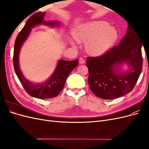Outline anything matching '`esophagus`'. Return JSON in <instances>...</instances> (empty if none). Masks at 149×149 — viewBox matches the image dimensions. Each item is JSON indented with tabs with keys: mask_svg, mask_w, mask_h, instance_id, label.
Here are the masks:
<instances>
[{
	"mask_svg": "<svg viewBox=\"0 0 149 149\" xmlns=\"http://www.w3.org/2000/svg\"><path fill=\"white\" fill-rule=\"evenodd\" d=\"M79 63L80 64H83L85 63V60L83 59V58H79Z\"/></svg>",
	"mask_w": 149,
	"mask_h": 149,
	"instance_id": "obj_1",
	"label": "esophagus"
}]
</instances>
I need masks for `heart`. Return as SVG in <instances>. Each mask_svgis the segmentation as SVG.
Masks as SVG:
<instances>
[{
    "mask_svg": "<svg viewBox=\"0 0 149 149\" xmlns=\"http://www.w3.org/2000/svg\"><path fill=\"white\" fill-rule=\"evenodd\" d=\"M74 38L79 42H86L87 52L93 55L106 53L118 39L117 30L104 21H93L81 24L73 31ZM72 46L76 47L74 40H70Z\"/></svg>",
    "mask_w": 149,
    "mask_h": 149,
    "instance_id": "obj_1",
    "label": "heart"
}]
</instances>
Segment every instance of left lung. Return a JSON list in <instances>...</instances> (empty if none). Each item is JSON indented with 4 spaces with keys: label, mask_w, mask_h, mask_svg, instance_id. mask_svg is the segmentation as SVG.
Wrapping results in <instances>:
<instances>
[{
    "label": "left lung",
    "mask_w": 149,
    "mask_h": 149,
    "mask_svg": "<svg viewBox=\"0 0 149 149\" xmlns=\"http://www.w3.org/2000/svg\"><path fill=\"white\" fill-rule=\"evenodd\" d=\"M141 41L137 30L129 24L118 45L100 56L87 58L88 84L94 95L112 100L132 91L142 69ZM124 64L128 66V70L120 72Z\"/></svg>",
    "instance_id": "8db88e82"
}]
</instances>
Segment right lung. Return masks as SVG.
I'll use <instances>...</instances> for the list:
<instances>
[{
    "label": "right lung",
    "instance_id": "1",
    "mask_svg": "<svg viewBox=\"0 0 149 149\" xmlns=\"http://www.w3.org/2000/svg\"><path fill=\"white\" fill-rule=\"evenodd\" d=\"M45 13V12L34 13L26 21L24 28L16 38L13 56L15 73L21 84L29 95L39 99L52 98L58 96L63 88L70 72L78 66L79 61L78 60L71 61L60 60L53 73L47 81L42 83H34L24 77L20 69L19 56L22 46L29 36L31 29L38 25H45L52 27L60 25V22L56 20L48 22L45 20L44 17Z\"/></svg>",
    "mask_w": 149,
    "mask_h": 149
}]
</instances>
